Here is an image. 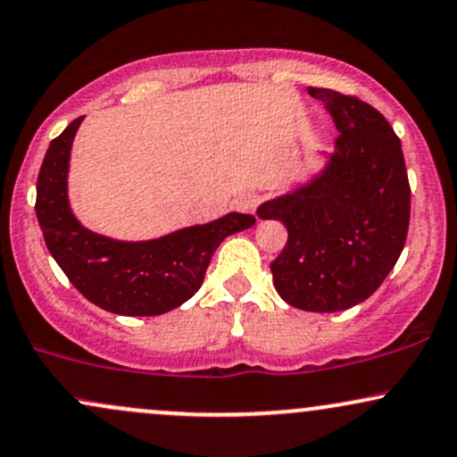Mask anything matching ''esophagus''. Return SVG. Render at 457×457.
Instances as JSON below:
<instances>
[{
    "label": "esophagus",
    "mask_w": 457,
    "mask_h": 457,
    "mask_svg": "<svg viewBox=\"0 0 457 457\" xmlns=\"http://www.w3.org/2000/svg\"><path fill=\"white\" fill-rule=\"evenodd\" d=\"M258 204H260V195H255V193H245V195L236 199V208L243 212H253L255 208H258Z\"/></svg>",
    "instance_id": "34e87169"
}]
</instances>
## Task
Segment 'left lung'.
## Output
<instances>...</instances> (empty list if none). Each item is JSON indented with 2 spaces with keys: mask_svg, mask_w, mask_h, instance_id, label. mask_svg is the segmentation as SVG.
I'll list each match as a JSON object with an SVG mask.
<instances>
[{
  "mask_svg": "<svg viewBox=\"0 0 457 457\" xmlns=\"http://www.w3.org/2000/svg\"><path fill=\"white\" fill-rule=\"evenodd\" d=\"M335 129V152L322 176L258 208L279 219L287 243L272 260V281L287 305L344 312L386 279L411 223V185L402 141L378 109L353 94L309 87Z\"/></svg>",
  "mask_w": 457,
  "mask_h": 457,
  "instance_id": "obj_1",
  "label": "left lung"
}]
</instances>
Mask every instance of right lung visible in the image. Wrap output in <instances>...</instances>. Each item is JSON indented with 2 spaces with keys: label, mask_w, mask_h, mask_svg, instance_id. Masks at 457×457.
<instances>
[{
  "label": "right lung",
  "mask_w": 457,
  "mask_h": 457,
  "mask_svg": "<svg viewBox=\"0 0 457 457\" xmlns=\"http://www.w3.org/2000/svg\"><path fill=\"white\" fill-rule=\"evenodd\" d=\"M81 120H72L51 141L36 182V217L46 249L68 281L104 312L161 316L180 307L202 286L214 249L251 228L255 217L229 212L148 243H120L90 232L72 217L66 195L68 156Z\"/></svg>",
  "instance_id": "right-lung-1"
}]
</instances>
